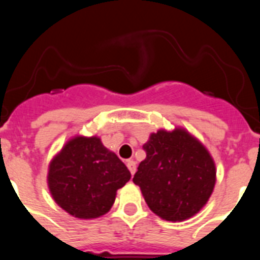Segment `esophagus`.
Wrapping results in <instances>:
<instances>
[{
	"label": "esophagus",
	"instance_id": "obj_1",
	"mask_svg": "<svg viewBox=\"0 0 260 260\" xmlns=\"http://www.w3.org/2000/svg\"><path fill=\"white\" fill-rule=\"evenodd\" d=\"M127 167H128V170L131 171V174L135 175L136 170H137V167H136V162L135 161H127Z\"/></svg>",
	"mask_w": 260,
	"mask_h": 260
}]
</instances>
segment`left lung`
<instances>
[{
  "label": "left lung",
  "instance_id": "obj_1",
  "mask_svg": "<svg viewBox=\"0 0 260 260\" xmlns=\"http://www.w3.org/2000/svg\"><path fill=\"white\" fill-rule=\"evenodd\" d=\"M146 158L133 182L161 219L183 221L206 205L216 182L214 159L206 147L183 128L159 129L143 145Z\"/></svg>",
  "mask_w": 260,
  "mask_h": 260
}]
</instances>
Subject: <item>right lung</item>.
I'll list each match as a JSON object with an SVG mask.
<instances>
[{"label":"right lung","mask_w":260,"mask_h":260,"mask_svg":"<svg viewBox=\"0 0 260 260\" xmlns=\"http://www.w3.org/2000/svg\"><path fill=\"white\" fill-rule=\"evenodd\" d=\"M131 179L127 166L101 138L77 136L49 165L48 185L55 203L78 219H95L113 206L118 188Z\"/></svg>","instance_id":"right-lung-1"}]
</instances>
